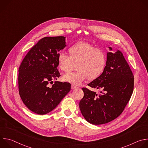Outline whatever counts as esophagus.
Segmentation results:
<instances>
[{
    "label": "esophagus",
    "mask_w": 148,
    "mask_h": 148,
    "mask_svg": "<svg viewBox=\"0 0 148 148\" xmlns=\"http://www.w3.org/2000/svg\"><path fill=\"white\" fill-rule=\"evenodd\" d=\"M76 88H77V86H75L74 85H71V89H75Z\"/></svg>",
    "instance_id": "34e87169"
}]
</instances>
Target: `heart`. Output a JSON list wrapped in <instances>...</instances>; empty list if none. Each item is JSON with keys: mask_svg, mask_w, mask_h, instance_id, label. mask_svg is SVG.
I'll return each mask as SVG.
<instances>
[{"mask_svg": "<svg viewBox=\"0 0 148 148\" xmlns=\"http://www.w3.org/2000/svg\"><path fill=\"white\" fill-rule=\"evenodd\" d=\"M70 55L61 51L58 56V66L66 73L74 70L77 65V71L67 73L63 80L73 85H79L88 78L94 79L103 72L106 65L107 56L104 51L84 42H79L69 49Z\"/></svg>", "mask_w": 148, "mask_h": 148, "instance_id": "obj_1", "label": "heart"}]
</instances>
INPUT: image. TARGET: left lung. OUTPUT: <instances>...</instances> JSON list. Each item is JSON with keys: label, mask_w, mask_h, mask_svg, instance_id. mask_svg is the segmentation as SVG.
Wrapping results in <instances>:
<instances>
[{"label": "left lung", "mask_w": 148, "mask_h": 148, "mask_svg": "<svg viewBox=\"0 0 148 148\" xmlns=\"http://www.w3.org/2000/svg\"><path fill=\"white\" fill-rule=\"evenodd\" d=\"M88 86L101 90L103 94L98 95L87 88H82L84 97L79 107L87 121L94 125L103 124L122 114L133 93L134 77L121 51L107 53L103 73Z\"/></svg>", "instance_id": "obj_1"}]
</instances>
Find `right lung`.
<instances>
[{"label":"right lung","mask_w":148,"mask_h":148,"mask_svg":"<svg viewBox=\"0 0 148 148\" xmlns=\"http://www.w3.org/2000/svg\"><path fill=\"white\" fill-rule=\"evenodd\" d=\"M64 36L40 39L27 53L18 69L20 97L32 112L45 115L53 110L71 90V84L53 81L57 70L58 51L66 47ZM52 86L49 87V84Z\"/></svg>","instance_id":"obj_1"}]
</instances>
